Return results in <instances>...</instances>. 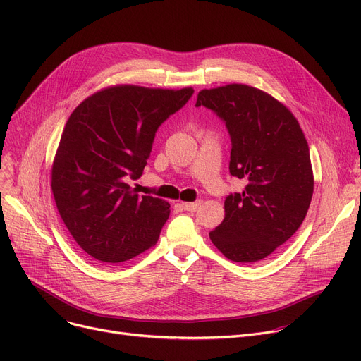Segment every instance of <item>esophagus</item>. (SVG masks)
<instances>
[{
  "instance_id": "1",
  "label": "esophagus",
  "mask_w": 361,
  "mask_h": 361,
  "mask_svg": "<svg viewBox=\"0 0 361 361\" xmlns=\"http://www.w3.org/2000/svg\"><path fill=\"white\" fill-rule=\"evenodd\" d=\"M200 203H202L200 200L193 202V203H183V209L188 211V212H196L200 207Z\"/></svg>"
}]
</instances>
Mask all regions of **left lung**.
Listing matches in <instances>:
<instances>
[{
    "instance_id": "8db88e82",
    "label": "left lung",
    "mask_w": 361,
    "mask_h": 361,
    "mask_svg": "<svg viewBox=\"0 0 361 361\" xmlns=\"http://www.w3.org/2000/svg\"><path fill=\"white\" fill-rule=\"evenodd\" d=\"M196 106L212 109L225 123L230 174L247 183L241 193L226 196L224 221L209 237L226 259L262 260L307 215L313 171L305 133L286 105L247 85L203 89Z\"/></svg>"
}]
</instances>
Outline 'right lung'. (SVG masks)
<instances>
[{
	"instance_id": "right-lung-1",
	"label": "right lung",
	"mask_w": 361,
	"mask_h": 361,
	"mask_svg": "<svg viewBox=\"0 0 361 361\" xmlns=\"http://www.w3.org/2000/svg\"><path fill=\"white\" fill-rule=\"evenodd\" d=\"M193 93L120 85L93 93L71 112L51 187L67 230L93 259L126 262L158 241L169 203L139 196L127 178L143 174L157 130Z\"/></svg>"
}]
</instances>
